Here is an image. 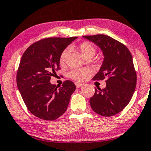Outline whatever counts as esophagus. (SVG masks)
<instances>
[{
	"label": "esophagus",
	"instance_id": "obj_1",
	"mask_svg": "<svg viewBox=\"0 0 151 151\" xmlns=\"http://www.w3.org/2000/svg\"><path fill=\"white\" fill-rule=\"evenodd\" d=\"M83 85V84H82V83H75V86H76V87L77 88H81V87Z\"/></svg>",
	"mask_w": 151,
	"mask_h": 151
}]
</instances>
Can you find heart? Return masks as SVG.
I'll return each instance as SVG.
<instances>
[{
	"instance_id": "obj_1",
	"label": "heart",
	"mask_w": 151,
	"mask_h": 151,
	"mask_svg": "<svg viewBox=\"0 0 151 151\" xmlns=\"http://www.w3.org/2000/svg\"><path fill=\"white\" fill-rule=\"evenodd\" d=\"M77 49L81 52L85 58H89V57H92L94 56L96 53V48L90 42H83L77 47ZM68 54V50L65 49L63 51L61 52L59 57V62L60 64L63 65L65 63L67 60ZM90 70L86 68H75L72 70L68 74L70 78L76 81H83L86 80L89 75L90 74Z\"/></svg>"
}]
</instances>
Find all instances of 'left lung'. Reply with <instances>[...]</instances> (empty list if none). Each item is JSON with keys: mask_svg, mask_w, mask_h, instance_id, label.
Wrapping results in <instances>:
<instances>
[{"mask_svg": "<svg viewBox=\"0 0 151 151\" xmlns=\"http://www.w3.org/2000/svg\"><path fill=\"white\" fill-rule=\"evenodd\" d=\"M83 37L96 44L104 55L103 64L93 80L107 78L105 88L96 89L90 98L91 107L101 116L116 115L128 105L136 87L132 55L126 46L108 35L99 34Z\"/></svg>", "mask_w": 151, "mask_h": 151, "instance_id": "left-lung-1", "label": "left lung"}]
</instances>
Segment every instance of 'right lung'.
<instances>
[{
	"label": "right lung",
	"instance_id": "obj_1",
	"mask_svg": "<svg viewBox=\"0 0 151 151\" xmlns=\"http://www.w3.org/2000/svg\"><path fill=\"white\" fill-rule=\"evenodd\" d=\"M76 38H45L31 44L23 53L17 73V86L27 109L36 117L55 120L66 111L75 85L67 80L58 88L50 80L60 69L61 52Z\"/></svg>",
	"mask_w": 151,
	"mask_h": 151
}]
</instances>
